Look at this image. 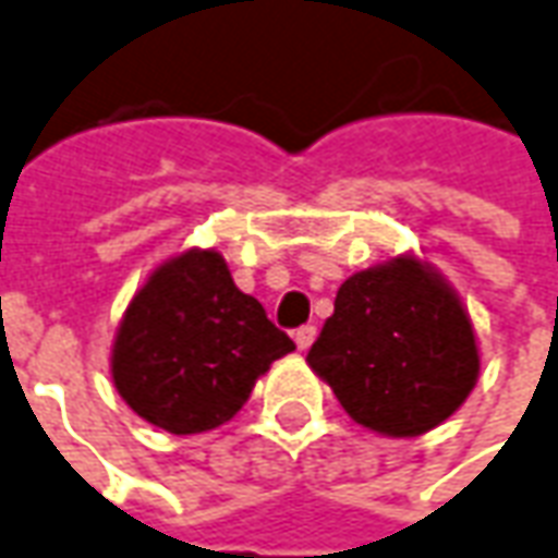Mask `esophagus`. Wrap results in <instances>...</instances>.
Listing matches in <instances>:
<instances>
[{
    "mask_svg": "<svg viewBox=\"0 0 558 558\" xmlns=\"http://www.w3.org/2000/svg\"><path fill=\"white\" fill-rule=\"evenodd\" d=\"M295 347L299 350H307V347L314 344V338H317V326H302V329H295Z\"/></svg>",
    "mask_w": 558,
    "mask_h": 558,
    "instance_id": "1",
    "label": "esophagus"
}]
</instances>
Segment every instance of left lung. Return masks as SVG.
Returning a JSON list of instances; mask_svg holds the SVG:
<instances>
[{"mask_svg": "<svg viewBox=\"0 0 558 558\" xmlns=\"http://www.w3.org/2000/svg\"><path fill=\"white\" fill-rule=\"evenodd\" d=\"M307 365L353 423L416 438L465 404L481 377V347L441 271L399 253L341 283Z\"/></svg>", "mask_w": 558, "mask_h": 558, "instance_id": "1", "label": "left lung"}]
</instances>
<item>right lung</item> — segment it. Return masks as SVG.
I'll list each match as a JSON object with an SVG mask.
<instances>
[{
	"label": "right lung",
	"mask_w": 558,
	"mask_h": 558,
	"mask_svg": "<svg viewBox=\"0 0 558 558\" xmlns=\"http://www.w3.org/2000/svg\"><path fill=\"white\" fill-rule=\"evenodd\" d=\"M292 350L290 335L235 287L220 251L190 247L132 295L111 344V380L150 426L198 435L239 414L271 362Z\"/></svg>",
	"instance_id": "add662e5"
}]
</instances>
